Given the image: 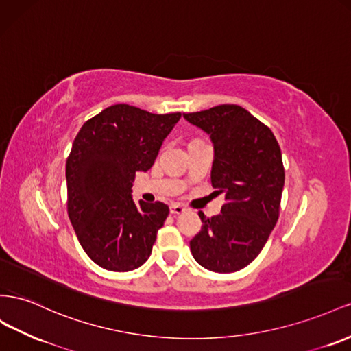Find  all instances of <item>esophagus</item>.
<instances>
[{"mask_svg": "<svg viewBox=\"0 0 351 351\" xmlns=\"http://www.w3.org/2000/svg\"><path fill=\"white\" fill-rule=\"evenodd\" d=\"M169 211H171V214H183L187 211V208L180 205V204H171V206H169Z\"/></svg>", "mask_w": 351, "mask_h": 351, "instance_id": "34e87169", "label": "esophagus"}]
</instances>
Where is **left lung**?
Listing matches in <instances>:
<instances>
[{"label": "left lung", "instance_id": "1", "mask_svg": "<svg viewBox=\"0 0 351 351\" xmlns=\"http://www.w3.org/2000/svg\"><path fill=\"white\" fill-rule=\"evenodd\" d=\"M210 134L211 183L224 193L221 214L202 220L191 241L193 258L206 270L233 273L257 258L276 226L285 183L282 154L271 130L238 105L183 113Z\"/></svg>", "mask_w": 351, "mask_h": 351}]
</instances>
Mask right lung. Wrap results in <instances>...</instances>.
Wrapping results in <instances>:
<instances>
[{
  "label": "right lung",
  "instance_id": "right-lung-1",
  "mask_svg": "<svg viewBox=\"0 0 351 351\" xmlns=\"http://www.w3.org/2000/svg\"><path fill=\"white\" fill-rule=\"evenodd\" d=\"M182 113L156 115L113 105L81 127L66 160L68 214L88 257L110 271L140 267L168 217L162 202L136 204L137 171L154 165L164 138Z\"/></svg>",
  "mask_w": 351,
  "mask_h": 351
}]
</instances>
